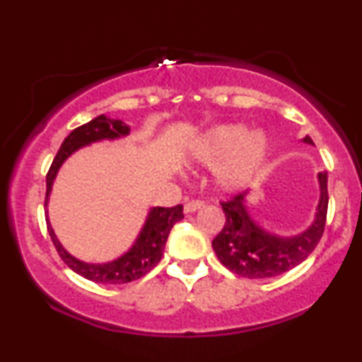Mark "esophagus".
Returning <instances> with one entry per match:
<instances>
[{"instance_id":"1","label":"esophagus","mask_w":362,"mask_h":362,"mask_svg":"<svg viewBox=\"0 0 362 362\" xmlns=\"http://www.w3.org/2000/svg\"><path fill=\"white\" fill-rule=\"evenodd\" d=\"M204 204H206V202L201 201V199H194V201L187 202V204L184 206V209H185V213H195V211L201 209V207Z\"/></svg>"}]
</instances>
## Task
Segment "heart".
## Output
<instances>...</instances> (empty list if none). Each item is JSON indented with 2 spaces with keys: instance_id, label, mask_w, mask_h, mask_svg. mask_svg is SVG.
I'll use <instances>...</instances> for the list:
<instances>
[{
  "instance_id": "1",
  "label": "heart",
  "mask_w": 362,
  "mask_h": 362,
  "mask_svg": "<svg viewBox=\"0 0 362 362\" xmlns=\"http://www.w3.org/2000/svg\"><path fill=\"white\" fill-rule=\"evenodd\" d=\"M267 155V139L260 132L248 134L240 124L219 126L209 131L195 148L202 163L219 165L218 180L226 189H238L255 175Z\"/></svg>"
}]
</instances>
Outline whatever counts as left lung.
Returning a JSON list of instances; mask_svg holds the SVG:
<instances>
[{
	"label": "left lung",
	"instance_id": "8db88e82",
	"mask_svg": "<svg viewBox=\"0 0 362 362\" xmlns=\"http://www.w3.org/2000/svg\"><path fill=\"white\" fill-rule=\"evenodd\" d=\"M305 143L313 144V141L306 136ZM318 180L322 194L317 218L305 233L291 238L267 233L253 221L245 207L247 192H240L228 201H221L226 223L213 240V248L219 262L238 276L248 279H265L288 272L308 259L322 240L327 223V172L318 173Z\"/></svg>",
	"mask_w": 362,
	"mask_h": 362
}]
</instances>
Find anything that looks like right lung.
<instances>
[{"instance_id": "1", "label": "right lung", "mask_w": 362, "mask_h": 362, "mask_svg": "<svg viewBox=\"0 0 362 362\" xmlns=\"http://www.w3.org/2000/svg\"><path fill=\"white\" fill-rule=\"evenodd\" d=\"M126 134H129V126H126L122 120L109 119L105 117V115H98V117L90 120V122L83 124V126L71 131V134L62 141L59 151H57L51 168H49L47 172V177H45V187H47V189H45L44 207H47L49 194H51L54 178H56L57 170H59L61 165L64 163L66 158L76 151L78 148L85 146V144L95 143V141L100 139H115ZM182 218H184V206L180 204L173 207H153L148 214L146 224H144L143 230H141L138 240L132 245L131 250L124 253L122 257H119L117 260L102 265L86 264V262H81L74 259L73 255H69V253L62 248V245L59 243V240L56 238V235H54V230L51 228L49 219L47 230L62 262H64L71 271L93 282H102V284H124V282H131L146 276L151 269L156 267L158 262L161 260V255H163L165 243H167L168 240L170 230H172L173 224L180 221Z\"/></svg>"}]
</instances>
